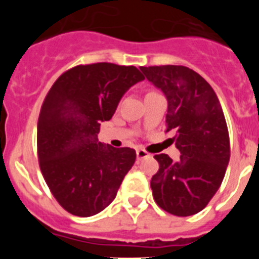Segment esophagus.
I'll list each match as a JSON object with an SVG mask.
<instances>
[{
	"label": "esophagus",
	"mask_w": 259,
	"mask_h": 259,
	"mask_svg": "<svg viewBox=\"0 0 259 259\" xmlns=\"http://www.w3.org/2000/svg\"><path fill=\"white\" fill-rule=\"evenodd\" d=\"M136 155H137V159H139V161H141V159H144V158L150 157L149 153L146 152V150H144V149H137L136 150Z\"/></svg>",
	"instance_id": "obj_1"
}]
</instances>
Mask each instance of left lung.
I'll return each instance as SVG.
<instances>
[{"label":"left lung","instance_id":"obj_1","mask_svg":"<svg viewBox=\"0 0 259 259\" xmlns=\"http://www.w3.org/2000/svg\"><path fill=\"white\" fill-rule=\"evenodd\" d=\"M167 100L166 123L180 152L174 162L157 154L150 187L155 202L178 217L197 214L221 187L230 162V136L221 102L206 80L184 66L140 67Z\"/></svg>","mask_w":259,"mask_h":259}]
</instances>
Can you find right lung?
<instances>
[{
    "label": "right lung",
    "instance_id": "1",
    "mask_svg": "<svg viewBox=\"0 0 259 259\" xmlns=\"http://www.w3.org/2000/svg\"><path fill=\"white\" fill-rule=\"evenodd\" d=\"M145 77L135 66L80 65L62 74L41 106L37 155L50 192L65 210L92 217L113 202L136 152L98 141L128 89Z\"/></svg>",
    "mask_w": 259,
    "mask_h": 259
}]
</instances>
